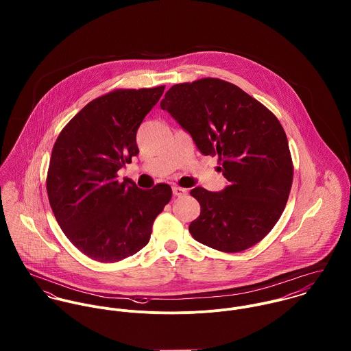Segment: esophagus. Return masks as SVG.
<instances>
[{
	"label": "esophagus",
	"mask_w": 351,
	"mask_h": 351,
	"mask_svg": "<svg viewBox=\"0 0 351 351\" xmlns=\"http://www.w3.org/2000/svg\"><path fill=\"white\" fill-rule=\"evenodd\" d=\"M173 195L177 197H182L186 195V189L180 188V186H173Z\"/></svg>",
	"instance_id": "obj_1"
}]
</instances>
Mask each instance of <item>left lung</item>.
<instances>
[{
    "label": "left lung",
    "mask_w": 351,
    "mask_h": 351,
    "mask_svg": "<svg viewBox=\"0 0 351 351\" xmlns=\"http://www.w3.org/2000/svg\"><path fill=\"white\" fill-rule=\"evenodd\" d=\"M160 108L202 155L219 158L228 182L220 192L192 189L201 212L189 232L215 250L250 249L270 232L289 197L293 166L282 125L241 88L216 78L171 86Z\"/></svg>",
    "instance_id": "1"
}]
</instances>
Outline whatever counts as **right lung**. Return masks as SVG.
<instances>
[{
  "instance_id": "1",
  "label": "right lung",
  "mask_w": 351,
  "mask_h": 351,
  "mask_svg": "<svg viewBox=\"0 0 351 351\" xmlns=\"http://www.w3.org/2000/svg\"><path fill=\"white\" fill-rule=\"evenodd\" d=\"M165 86L114 90L84 106L59 134L47 174L55 219L89 258L117 262L142 250L171 188L141 189L117 171L139 154L136 132Z\"/></svg>"
}]
</instances>
